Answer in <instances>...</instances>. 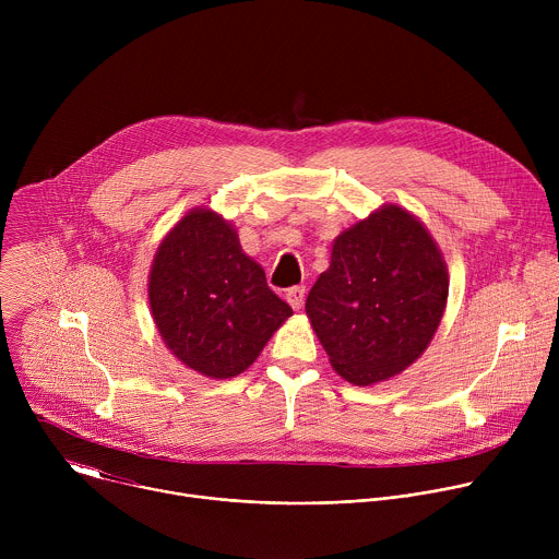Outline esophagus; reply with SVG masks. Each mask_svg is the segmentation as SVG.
<instances>
[{"mask_svg": "<svg viewBox=\"0 0 559 559\" xmlns=\"http://www.w3.org/2000/svg\"><path fill=\"white\" fill-rule=\"evenodd\" d=\"M285 298H287V302L292 305V309H300V307H302V300H305V287H302V285H296V287L287 289Z\"/></svg>", "mask_w": 559, "mask_h": 559, "instance_id": "34e87169", "label": "esophagus"}]
</instances>
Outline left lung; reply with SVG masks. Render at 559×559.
<instances>
[{
    "mask_svg": "<svg viewBox=\"0 0 559 559\" xmlns=\"http://www.w3.org/2000/svg\"><path fill=\"white\" fill-rule=\"evenodd\" d=\"M447 296V263L429 229L405 207L384 203L336 236L305 311L336 373L367 386L423 356Z\"/></svg>",
    "mask_w": 559,
    "mask_h": 559,
    "instance_id": "8db88e82",
    "label": "left lung"
}]
</instances>
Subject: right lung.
<instances>
[{
    "mask_svg": "<svg viewBox=\"0 0 559 559\" xmlns=\"http://www.w3.org/2000/svg\"><path fill=\"white\" fill-rule=\"evenodd\" d=\"M147 298L166 347L207 378L243 373L292 316L229 221L190 210L158 246Z\"/></svg>",
    "mask_w": 559,
    "mask_h": 559,
    "instance_id": "1",
    "label": "right lung"
}]
</instances>
